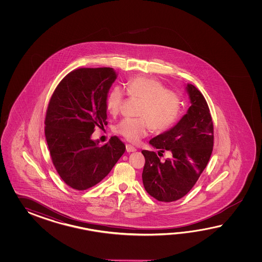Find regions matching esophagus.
<instances>
[{
  "mask_svg": "<svg viewBox=\"0 0 262 262\" xmlns=\"http://www.w3.org/2000/svg\"><path fill=\"white\" fill-rule=\"evenodd\" d=\"M125 148H126V151H127V152H132V151H135V150H137V149L131 144H126Z\"/></svg>",
  "mask_w": 262,
  "mask_h": 262,
  "instance_id": "34e87169",
  "label": "esophagus"
}]
</instances>
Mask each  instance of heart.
<instances>
[{"label": "heart", "instance_id": "heart-1", "mask_svg": "<svg viewBox=\"0 0 262 262\" xmlns=\"http://www.w3.org/2000/svg\"><path fill=\"white\" fill-rule=\"evenodd\" d=\"M126 93L131 98L143 101L139 106V118H127L115 126V132L132 143H138L150 130L162 133L178 121L183 110L182 97L170 91L158 79L137 76L126 83ZM125 93L119 85L113 86L106 97V108L113 116L121 112Z\"/></svg>", "mask_w": 262, "mask_h": 262}]
</instances>
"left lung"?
Wrapping results in <instances>:
<instances>
[{
  "instance_id": "obj_1",
  "label": "left lung",
  "mask_w": 262,
  "mask_h": 262,
  "mask_svg": "<svg viewBox=\"0 0 262 262\" xmlns=\"http://www.w3.org/2000/svg\"><path fill=\"white\" fill-rule=\"evenodd\" d=\"M191 106L173 128L150 140L156 151L143 150L142 182L147 193L158 201H178L193 188L205 169L213 147V123L201 92L187 83ZM171 158L160 161L162 152Z\"/></svg>"
}]
</instances>
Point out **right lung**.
<instances>
[{"instance_id":"add662e5","label":"right lung","mask_w":262,"mask_h":262,"mask_svg":"<svg viewBox=\"0 0 262 262\" xmlns=\"http://www.w3.org/2000/svg\"><path fill=\"white\" fill-rule=\"evenodd\" d=\"M116 73L111 67L78 68L61 79L50 97L45 136L51 160L73 189H88L111 172L125 150L116 136L98 146L95 127L106 124V97Z\"/></svg>"}]
</instances>
